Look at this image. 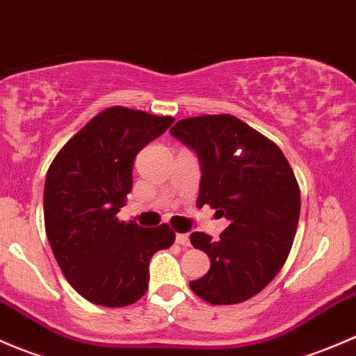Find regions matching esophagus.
I'll return each instance as SVG.
<instances>
[{"instance_id": "1", "label": "esophagus", "mask_w": 356, "mask_h": 356, "mask_svg": "<svg viewBox=\"0 0 356 356\" xmlns=\"http://www.w3.org/2000/svg\"><path fill=\"white\" fill-rule=\"evenodd\" d=\"M177 243L181 245V247H190V238L188 234H183V233H178L177 234Z\"/></svg>"}]
</instances>
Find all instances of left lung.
Wrapping results in <instances>:
<instances>
[{
	"instance_id": "left-lung-1",
	"label": "left lung",
	"mask_w": 356,
	"mask_h": 356,
	"mask_svg": "<svg viewBox=\"0 0 356 356\" xmlns=\"http://www.w3.org/2000/svg\"><path fill=\"white\" fill-rule=\"evenodd\" d=\"M200 163L197 205L209 204L229 226L190 241L211 269L190 288L212 305L241 303L262 291L286 262L300 218V188L274 142L232 115L179 120L170 130Z\"/></svg>"
}]
</instances>
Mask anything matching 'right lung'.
<instances>
[{"instance_id": "1", "label": "right lung", "mask_w": 356, "mask_h": 356, "mask_svg": "<svg viewBox=\"0 0 356 356\" xmlns=\"http://www.w3.org/2000/svg\"><path fill=\"white\" fill-rule=\"evenodd\" d=\"M173 122L122 106L104 109L47 170V240L68 283L96 305L124 307L142 298L152 255L173 245L168 225L142 228L116 218L131 190L135 156Z\"/></svg>"}]
</instances>
